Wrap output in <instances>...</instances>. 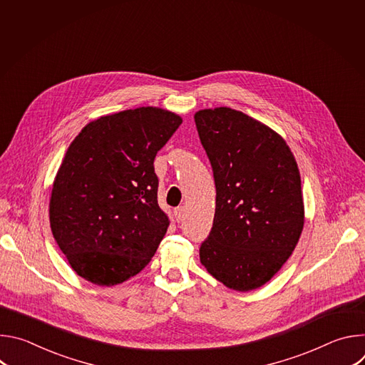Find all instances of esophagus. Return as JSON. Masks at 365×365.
Listing matches in <instances>:
<instances>
[{
	"instance_id": "esophagus-1",
	"label": "esophagus",
	"mask_w": 365,
	"mask_h": 365,
	"mask_svg": "<svg viewBox=\"0 0 365 365\" xmlns=\"http://www.w3.org/2000/svg\"><path fill=\"white\" fill-rule=\"evenodd\" d=\"M183 212H185V207L183 206H179V207H176V210H175V218H176L178 222L183 218Z\"/></svg>"
}]
</instances>
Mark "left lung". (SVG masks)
I'll return each mask as SVG.
<instances>
[{
    "mask_svg": "<svg viewBox=\"0 0 365 365\" xmlns=\"http://www.w3.org/2000/svg\"><path fill=\"white\" fill-rule=\"evenodd\" d=\"M195 123L217 189L200 263L232 290L258 289L287 262L303 230L297 163L277 133L241 111L202 110Z\"/></svg>",
    "mask_w": 365,
    "mask_h": 365,
    "instance_id": "8db88e82",
    "label": "left lung"
}]
</instances>
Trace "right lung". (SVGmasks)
<instances>
[{
    "label": "right lung",
    "instance_id": "add662e5",
    "mask_svg": "<svg viewBox=\"0 0 365 365\" xmlns=\"http://www.w3.org/2000/svg\"><path fill=\"white\" fill-rule=\"evenodd\" d=\"M180 124L170 111L141 107L89 123L69 145L48 215L59 248L85 280L114 286L150 263L169 227L153 163Z\"/></svg>",
    "mask_w": 365,
    "mask_h": 365
}]
</instances>
